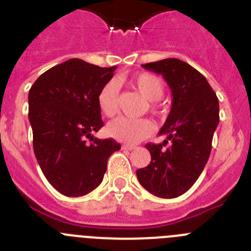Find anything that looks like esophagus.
<instances>
[{
    "label": "esophagus",
    "mask_w": 251,
    "mask_h": 251,
    "mask_svg": "<svg viewBox=\"0 0 251 251\" xmlns=\"http://www.w3.org/2000/svg\"><path fill=\"white\" fill-rule=\"evenodd\" d=\"M122 148H123V150L132 151V150H134V148H136V146H130V145H123V146H122Z\"/></svg>",
    "instance_id": "esophagus-1"
}]
</instances>
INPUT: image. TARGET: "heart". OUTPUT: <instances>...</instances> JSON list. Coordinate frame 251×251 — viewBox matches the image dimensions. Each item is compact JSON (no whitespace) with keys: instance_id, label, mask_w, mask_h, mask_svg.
<instances>
[{"instance_id":"1","label":"heart","mask_w":251,"mask_h":251,"mask_svg":"<svg viewBox=\"0 0 251 251\" xmlns=\"http://www.w3.org/2000/svg\"><path fill=\"white\" fill-rule=\"evenodd\" d=\"M133 86L141 93L146 99L151 101V109L157 110V100L162 98L165 93V85L161 77L150 73H142L132 79ZM119 83L117 80L106 81L98 93V106L105 117L112 118L119 109ZM152 122L148 119L118 118L110 122L108 132L118 141L134 145L142 139L147 138L153 133Z\"/></svg>"}]
</instances>
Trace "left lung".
<instances>
[{
	"label": "left lung",
	"mask_w": 251,
	"mask_h": 251,
	"mask_svg": "<svg viewBox=\"0 0 251 251\" xmlns=\"http://www.w3.org/2000/svg\"><path fill=\"white\" fill-rule=\"evenodd\" d=\"M161 74L172 92V106L158 134L163 143H147L150 165L137 170L143 187L162 199L185 194L196 182L210 157L219 124V99L206 77L179 59L143 64Z\"/></svg>",
	"instance_id": "obj_1"
}]
</instances>
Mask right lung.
I'll return each mask as SVG.
<instances>
[{
	"instance_id": "add662e5",
	"label": "right lung",
	"mask_w": 251,
	"mask_h": 251,
	"mask_svg": "<svg viewBox=\"0 0 251 251\" xmlns=\"http://www.w3.org/2000/svg\"><path fill=\"white\" fill-rule=\"evenodd\" d=\"M115 69L70 59L40 75L28 92L35 156L46 179L65 196L98 187L108 158L121 150L113 138L93 136L104 124L98 93Z\"/></svg>"
}]
</instances>
